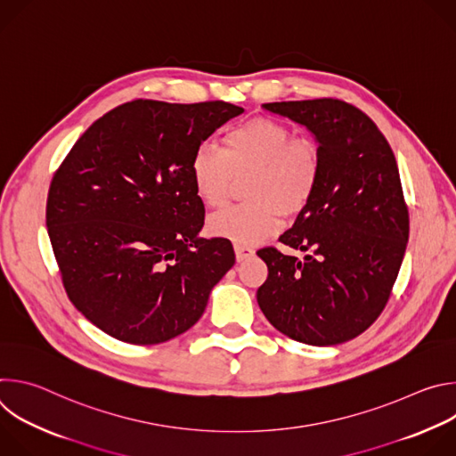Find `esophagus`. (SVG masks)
Listing matches in <instances>:
<instances>
[{"label":"esophagus","mask_w":456,"mask_h":456,"mask_svg":"<svg viewBox=\"0 0 456 456\" xmlns=\"http://www.w3.org/2000/svg\"><path fill=\"white\" fill-rule=\"evenodd\" d=\"M234 252H236L238 262H243V259L254 256V248L248 245H241V243H234Z\"/></svg>","instance_id":"1"}]
</instances>
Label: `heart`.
<instances>
[{
  "label": "heart",
  "instance_id": "obj_1",
  "mask_svg": "<svg viewBox=\"0 0 456 456\" xmlns=\"http://www.w3.org/2000/svg\"><path fill=\"white\" fill-rule=\"evenodd\" d=\"M189 173L208 208L224 206L234 176L248 173V202L213 215L208 231L234 243H256L276 232L285 215L296 216L310 206L321 182V150L280 120L254 117L227 129L222 150L209 142L194 150Z\"/></svg>",
  "mask_w": 456,
  "mask_h": 456
}]
</instances>
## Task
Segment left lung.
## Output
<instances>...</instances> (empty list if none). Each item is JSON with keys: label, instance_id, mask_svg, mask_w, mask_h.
Listing matches in <instances>:
<instances>
[{"label": "left lung", "instance_id": "8db88e82", "mask_svg": "<svg viewBox=\"0 0 456 456\" xmlns=\"http://www.w3.org/2000/svg\"><path fill=\"white\" fill-rule=\"evenodd\" d=\"M305 126L321 150L310 206L280 236L305 259L257 250L269 267L257 305L294 341L330 346L362 334L384 310L410 236L395 155L375 122L339 99L267 102Z\"/></svg>", "mask_w": 456, "mask_h": 456}]
</instances>
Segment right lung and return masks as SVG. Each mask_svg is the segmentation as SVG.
Wrapping results in <instances>:
<instances>
[{
    "label": "right lung",
    "mask_w": 456,
    "mask_h": 456,
    "mask_svg": "<svg viewBox=\"0 0 456 456\" xmlns=\"http://www.w3.org/2000/svg\"><path fill=\"white\" fill-rule=\"evenodd\" d=\"M243 108L137 99L97 118L55 171L46 227L62 285L108 336L169 341L197 322L234 265L225 238H200L189 162Z\"/></svg>",
    "instance_id": "add662e5"
}]
</instances>
